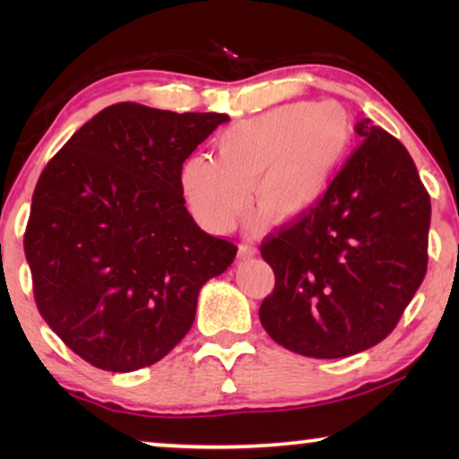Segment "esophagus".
Segmentation results:
<instances>
[{
    "label": "esophagus",
    "mask_w": 459,
    "mask_h": 459,
    "mask_svg": "<svg viewBox=\"0 0 459 459\" xmlns=\"http://www.w3.org/2000/svg\"><path fill=\"white\" fill-rule=\"evenodd\" d=\"M256 253H259V250H256L255 247H248V244H242L240 248H238V259H253V256H256Z\"/></svg>",
    "instance_id": "1"
}]
</instances>
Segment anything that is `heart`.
<instances>
[{"mask_svg": "<svg viewBox=\"0 0 459 459\" xmlns=\"http://www.w3.org/2000/svg\"><path fill=\"white\" fill-rule=\"evenodd\" d=\"M351 118L336 102H297L231 125L217 137V156H192L181 190L192 215L225 231L247 215L250 187L256 211L290 223L317 206L351 142Z\"/></svg>", "mask_w": 459, "mask_h": 459, "instance_id": "obj_1", "label": "heart"}]
</instances>
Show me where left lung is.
Instances as JSON below:
<instances>
[{"label": "left lung", "mask_w": 459, "mask_h": 459, "mask_svg": "<svg viewBox=\"0 0 459 459\" xmlns=\"http://www.w3.org/2000/svg\"><path fill=\"white\" fill-rule=\"evenodd\" d=\"M305 217L261 244L275 288L259 317L292 353L338 359L391 334L429 263L430 198L403 143L369 118Z\"/></svg>", "instance_id": "obj_1"}]
</instances>
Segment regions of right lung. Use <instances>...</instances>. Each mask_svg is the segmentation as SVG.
<instances>
[{
  "mask_svg": "<svg viewBox=\"0 0 459 459\" xmlns=\"http://www.w3.org/2000/svg\"><path fill=\"white\" fill-rule=\"evenodd\" d=\"M230 121L121 102L87 121L43 169L24 234L41 317L108 372L160 361L196 317L198 292L236 247L186 209L181 167Z\"/></svg>",
  "mask_w": 459,
  "mask_h": 459,
  "instance_id": "add662e5",
  "label": "right lung"
}]
</instances>
